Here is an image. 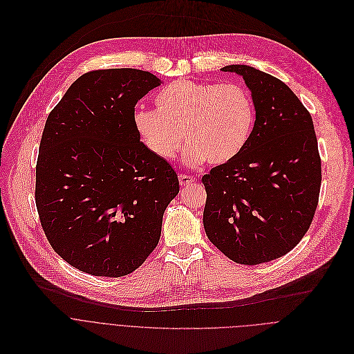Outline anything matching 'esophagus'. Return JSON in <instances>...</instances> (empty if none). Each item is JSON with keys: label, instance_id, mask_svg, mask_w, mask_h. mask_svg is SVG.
<instances>
[{"label": "esophagus", "instance_id": "1", "mask_svg": "<svg viewBox=\"0 0 354 354\" xmlns=\"http://www.w3.org/2000/svg\"><path fill=\"white\" fill-rule=\"evenodd\" d=\"M178 180H180V185H181V187H188V185L195 184V177H192V176L180 174V176H178Z\"/></svg>", "mask_w": 354, "mask_h": 354}]
</instances>
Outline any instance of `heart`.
Here are the masks:
<instances>
[{
    "label": "heart",
    "mask_w": 354,
    "mask_h": 354,
    "mask_svg": "<svg viewBox=\"0 0 354 354\" xmlns=\"http://www.w3.org/2000/svg\"><path fill=\"white\" fill-rule=\"evenodd\" d=\"M155 107L135 114L138 133L165 160L176 156L185 139L189 166L233 160L244 149L255 117L250 93L237 84L178 80L156 93Z\"/></svg>",
    "instance_id": "b5f03b06"
}]
</instances>
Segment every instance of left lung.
I'll return each mask as SVG.
<instances>
[{
	"mask_svg": "<svg viewBox=\"0 0 354 354\" xmlns=\"http://www.w3.org/2000/svg\"><path fill=\"white\" fill-rule=\"evenodd\" d=\"M251 91L255 122L244 149L202 177L203 227L227 258L258 265L283 257L307 233L318 205L321 159L310 113L280 80L226 65Z\"/></svg>",
	"mask_w": 354,
	"mask_h": 354,
	"instance_id": "left-lung-1",
	"label": "left lung"
}]
</instances>
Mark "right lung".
Returning <instances> with one entry per match:
<instances>
[{
    "mask_svg": "<svg viewBox=\"0 0 354 354\" xmlns=\"http://www.w3.org/2000/svg\"><path fill=\"white\" fill-rule=\"evenodd\" d=\"M160 84L148 71H92L47 117L36 166L40 223L53 250L89 274L120 277L142 265L180 191L177 173L135 127V104Z\"/></svg>",
    "mask_w": 354,
    "mask_h": 354,
    "instance_id": "obj_1",
    "label": "right lung"
}]
</instances>
